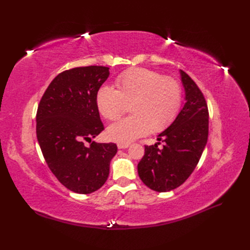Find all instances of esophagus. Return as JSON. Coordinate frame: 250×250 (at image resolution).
Returning <instances> with one entry per match:
<instances>
[{
	"instance_id": "esophagus-1",
	"label": "esophagus",
	"mask_w": 250,
	"mask_h": 250,
	"mask_svg": "<svg viewBox=\"0 0 250 250\" xmlns=\"http://www.w3.org/2000/svg\"><path fill=\"white\" fill-rule=\"evenodd\" d=\"M130 146L129 143H119L118 144V148L119 149H126Z\"/></svg>"
}]
</instances>
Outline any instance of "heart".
Returning <instances> with one entry per match:
<instances>
[{
    "mask_svg": "<svg viewBox=\"0 0 250 250\" xmlns=\"http://www.w3.org/2000/svg\"><path fill=\"white\" fill-rule=\"evenodd\" d=\"M116 88L104 85L96 96L97 107L108 120H118L130 104L132 116L107 127V137L118 143H130L151 130L167 127L179 111L181 87L171 77L152 70L135 67L117 77Z\"/></svg>",
    "mask_w": 250,
    "mask_h": 250,
    "instance_id": "1",
    "label": "heart"
}]
</instances>
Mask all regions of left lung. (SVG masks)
I'll return each mask as SVG.
<instances>
[{
  "instance_id": "obj_1",
  "label": "left lung",
  "mask_w": 250,
  "mask_h": 250,
  "mask_svg": "<svg viewBox=\"0 0 250 250\" xmlns=\"http://www.w3.org/2000/svg\"><path fill=\"white\" fill-rule=\"evenodd\" d=\"M185 88L186 103L167 129L157 135L164 142L145 146V154L138 164L141 180L151 190L169 192L183 185L197 166L207 145L208 111L197 84L179 71Z\"/></svg>"
}]
</instances>
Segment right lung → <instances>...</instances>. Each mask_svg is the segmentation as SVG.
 <instances>
[{"label": "right lung", "instance_id": "obj_1", "mask_svg": "<svg viewBox=\"0 0 250 250\" xmlns=\"http://www.w3.org/2000/svg\"><path fill=\"white\" fill-rule=\"evenodd\" d=\"M109 76V67L82 66L53 79L36 113V135L42 155L60 184L78 194L100 188L118 148L92 141L103 129L96 96Z\"/></svg>", "mask_w": 250, "mask_h": 250}]
</instances>
